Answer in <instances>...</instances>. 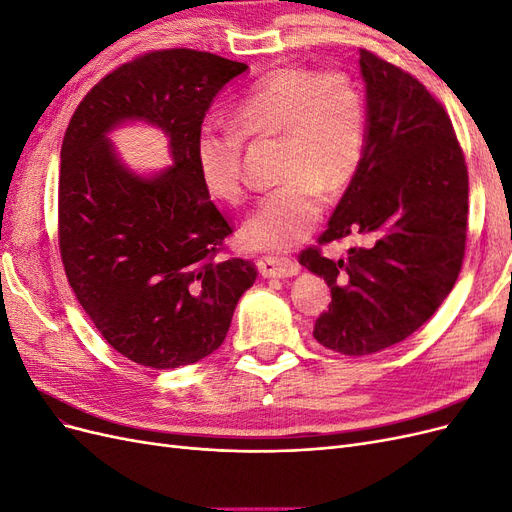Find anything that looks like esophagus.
Returning <instances> with one entry per match:
<instances>
[{
	"instance_id": "esophagus-1",
	"label": "esophagus",
	"mask_w": 512,
	"mask_h": 512,
	"mask_svg": "<svg viewBox=\"0 0 512 512\" xmlns=\"http://www.w3.org/2000/svg\"><path fill=\"white\" fill-rule=\"evenodd\" d=\"M258 271L262 277H292L299 273V265L290 258L262 256L258 260Z\"/></svg>"
}]
</instances>
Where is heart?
Wrapping results in <instances>:
<instances>
[{
    "instance_id": "b5f03b06",
    "label": "heart",
    "mask_w": 512,
    "mask_h": 512,
    "mask_svg": "<svg viewBox=\"0 0 512 512\" xmlns=\"http://www.w3.org/2000/svg\"><path fill=\"white\" fill-rule=\"evenodd\" d=\"M230 123L232 132L200 128L194 143L200 183L224 203L235 205L245 194L241 141L280 136L282 183L243 224V241L254 250H288L312 235L324 211V192L342 194L365 160L367 100L346 72L271 70L235 102Z\"/></svg>"
}]
</instances>
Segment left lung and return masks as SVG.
I'll return each instance as SVG.
<instances>
[{"mask_svg":"<svg viewBox=\"0 0 512 512\" xmlns=\"http://www.w3.org/2000/svg\"><path fill=\"white\" fill-rule=\"evenodd\" d=\"M369 138L359 175L318 243L365 237L348 258L307 247L331 288L318 342L348 356L404 342L453 290L466 252L468 168L442 104L412 74L361 49Z\"/></svg>","mask_w":512,"mask_h":512,"instance_id":"1","label":"left lung"}]
</instances>
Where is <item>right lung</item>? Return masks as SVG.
<instances>
[{
	"label": "right lung",
	"instance_id": "add662e5",
	"mask_svg": "<svg viewBox=\"0 0 512 512\" xmlns=\"http://www.w3.org/2000/svg\"><path fill=\"white\" fill-rule=\"evenodd\" d=\"M245 70L205 51H151L91 87L68 123L61 262L100 335L138 365L175 369L218 350L237 301L256 282L254 262L222 256L232 228L194 160L213 98ZM126 120L160 127L174 166L151 178L126 169L107 141Z\"/></svg>",
	"mask_w": 512,
	"mask_h": 512
}]
</instances>
